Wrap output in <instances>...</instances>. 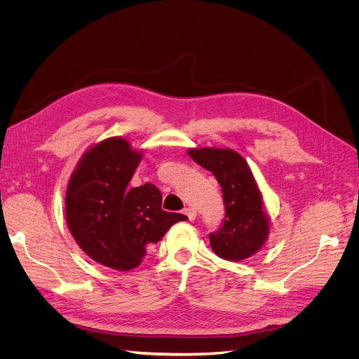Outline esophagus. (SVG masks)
<instances>
[{
    "instance_id": "obj_1",
    "label": "esophagus",
    "mask_w": 359,
    "mask_h": 359,
    "mask_svg": "<svg viewBox=\"0 0 359 359\" xmlns=\"http://www.w3.org/2000/svg\"><path fill=\"white\" fill-rule=\"evenodd\" d=\"M184 214H186V215L189 217V220H190V222H193L194 219H196V215H198L196 210H194V208H191V206H187V208H186V210H184Z\"/></svg>"
}]
</instances>
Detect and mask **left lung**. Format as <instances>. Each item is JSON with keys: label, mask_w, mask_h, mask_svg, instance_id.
<instances>
[{"label": "left lung", "mask_w": 359, "mask_h": 359, "mask_svg": "<svg viewBox=\"0 0 359 359\" xmlns=\"http://www.w3.org/2000/svg\"><path fill=\"white\" fill-rule=\"evenodd\" d=\"M187 153L212 173L223 191L226 220L210 233L214 253L233 262L252 257L266 241L269 219L247 160L231 148H190Z\"/></svg>", "instance_id": "left-lung-1"}]
</instances>
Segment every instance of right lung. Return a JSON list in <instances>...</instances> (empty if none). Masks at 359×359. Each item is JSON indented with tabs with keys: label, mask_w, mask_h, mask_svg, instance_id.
<instances>
[{
	"label": "right lung",
	"mask_w": 359,
	"mask_h": 359,
	"mask_svg": "<svg viewBox=\"0 0 359 359\" xmlns=\"http://www.w3.org/2000/svg\"><path fill=\"white\" fill-rule=\"evenodd\" d=\"M142 156L124 137H107L85 151L67 184L66 220L74 241L97 264L116 271L139 266L148 244L187 220L161 210L154 184L128 189Z\"/></svg>",
	"instance_id": "right-lung-1"
}]
</instances>
